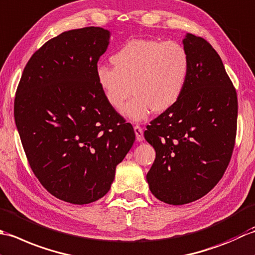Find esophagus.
<instances>
[{
  "label": "esophagus",
  "mask_w": 255,
  "mask_h": 255,
  "mask_svg": "<svg viewBox=\"0 0 255 255\" xmlns=\"http://www.w3.org/2000/svg\"><path fill=\"white\" fill-rule=\"evenodd\" d=\"M134 132L135 135H136V139L138 142H142L144 139V135H143V128L139 126H135L134 127Z\"/></svg>",
  "instance_id": "obj_1"
}]
</instances>
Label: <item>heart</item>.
I'll return each instance as SVG.
<instances>
[{
  "mask_svg": "<svg viewBox=\"0 0 255 255\" xmlns=\"http://www.w3.org/2000/svg\"><path fill=\"white\" fill-rule=\"evenodd\" d=\"M114 67L99 66L96 78L107 102L133 121L153 110L165 112L183 96L190 72V57L178 41L132 38L111 56Z\"/></svg>",
  "mask_w": 255,
  "mask_h": 255,
  "instance_id": "b5f03b06",
  "label": "heart"
}]
</instances>
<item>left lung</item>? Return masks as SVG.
Wrapping results in <instances>:
<instances>
[{
	"instance_id": "1",
	"label": "left lung",
	"mask_w": 255,
	"mask_h": 255,
	"mask_svg": "<svg viewBox=\"0 0 255 255\" xmlns=\"http://www.w3.org/2000/svg\"><path fill=\"white\" fill-rule=\"evenodd\" d=\"M183 44L190 57L183 96L144 132L156 152L146 175L149 189L176 206L201 198L219 183L235 147L238 118L237 91L220 56L193 34Z\"/></svg>"
}]
</instances>
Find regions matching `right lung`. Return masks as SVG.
<instances>
[{
    "label": "right lung",
    "instance_id": "obj_1",
    "mask_svg": "<svg viewBox=\"0 0 255 255\" xmlns=\"http://www.w3.org/2000/svg\"><path fill=\"white\" fill-rule=\"evenodd\" d=\"M110 32L71 29L49 39L26 64L14 118L30 168L44 188L74 205L111 188L135 141L133 127L107 102L96 78Z\"/></svg>",
    "mask_w": 255,
    "mask_h": 255
}]
</instances>
